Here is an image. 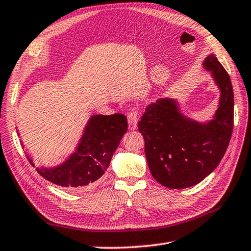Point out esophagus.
<instances>
[{
    "label": "esophagus",
    "instance_id": "34e87169",
    "mask_svg": "<svg viewBox=\"0 0 251 251\" xmlns=\"http://www.w3.org/2000/svg\"><path fill=\"white\" fill-rule=\"evenodd\" d=\"M127 118H128V126H129V129H131V130L136 129L137 124H138V120H139L138 113L135 111V110H130V111L127 114Z\"/></svg>",
    "mask_w": 251,
    "mask_h": 251
}]
</instances>
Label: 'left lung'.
I'll return each mask as SVG.
<instances>
[{
	"mask_svg": "<svg viewBox=\"0 0 251 251\" xmlns=\"http://www.w3.org/2000/svg\"><path fill=\"white\" fill-rule=\"evenodd\" d=\"M203 65L212 72L221 91L212 122L199 124L186 119L176 101L161 98L149 104L138 123L150 171L167 188L182 189L200 183L219 165L230 142L234 115L230 75L214 54Z\"/></svg>",
	"mask_w": 251,
	"mask_h": 251,
	"instance_id": "left-lung-1",
	"label": "left lung"
}]
</instances>
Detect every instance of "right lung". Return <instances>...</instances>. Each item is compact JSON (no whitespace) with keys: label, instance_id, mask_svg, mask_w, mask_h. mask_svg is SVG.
<instances>
[{"label":"right lung","instance_id":"1","mask_svg":"<svg viewBox=\"0 0 251 251\" xmlns=\"http://www.w3.org/2000/svg\"><path fill=\"white\" fill-rule=\"evenodd\" d=\"M127 127V118L122 113L93 115L77 152L71 158L57 168H36V171L47 180L68 190L83 191L92 188L107 171ZM28 161L34 166L31 159Z\"/></svg>","mask_w":251,"mask_h":251}]
</instances>
